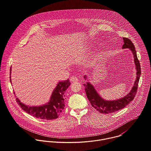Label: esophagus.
<instances>
[{
  "label": "esophagus",
  "instance_id": "34e87169",
  "mask_svg": "<svg viewBox=\"0 0 151 151\" xmlns=\"http://www.w3.org/2000/svg\"><path fill=\"white\" fill-rule=\"evenodd\" d=\"M78 81V79L76 77H74V76H72L71 78H70V81L72 82V83H75V82H77Z\"/></svg>",
  "mask_w": 151,
  "mask_h": 151
}]
</instances>
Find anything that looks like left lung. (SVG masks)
<instances>
[{
	"mask_svg": "<svg viewBox=\"0 0 151 151\" xmlns=\"http://www.w3.org/2000/svg\"><path fill=\"white\" fill-rule=\"evenodd\" d=\"M123 40L124 44L122 46V49H129L132 51V52L134 54V62L137 70L136 80L131 91L123 98L116 100L106 101L101 97L93 86L89 82L84 84L87 97L90 102L92 106H93L97 111L101 114H111L124 108L134 100L137 92L139 80L141 73L139 61L138 59L135 47L133 43L128 38L124 37ZM84 78L86 79V76H85Z\"/></svg>",
	"mask_w": 151,
	"mask_h": 151,
	"instance_id": "8db88e82",
	"label": "left lung"
}]
</instances>
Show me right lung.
<instances>
[{"instance_id":"add662e5","label":"right lung","mask_w":151,"mask_h":151,"mask_svg":"<svg viewBox=\"0 0 151 151\" xmlns=\"http://www.w3.org/2000/svg\"><path fill=\"white\" fill-rule=\"evenodd\" d=\"M11 70L10 67V75H11ZM10 78L11 76H10V81L12 83ZM70 84L69 79L59 82L52 93L49 102L41 106H30L23 104L17 98L16 100L22 109L34 117L46 120L56 119L64 108V93Z\"/></svg>"}]
</instances>
